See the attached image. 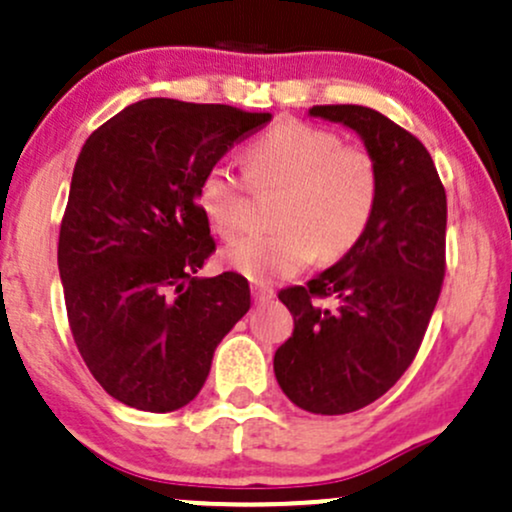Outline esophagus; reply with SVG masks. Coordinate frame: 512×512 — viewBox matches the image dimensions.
Wrapping results in <instances>:
<instances>
[{"mask_svg":"<svg viewBox=\"0 0 512 512\" xmlns=\"http://www.w3.org/2000/svg\"><path fill=\"white\" fill-rule=\"evenodd\" d=\"M272 298H274V289H269V286H262V284L252 286V301H255L257 305L269 303Z\"/></svg>","mask_w":512,"mask_h":512,"instance_id":"obj_1","label":"esophagus"}]
</instances>
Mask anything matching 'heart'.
I'll use <instances>...</instances> for the list:
<instances>
[{
  "label": "heart",
  "mask_w": 512,
  "mask_h": 512,
  "mask_svg": "<svg viewBox=\"0 0 512 512\" xmlns=\"http://www.w3.org/2000/svg\"><path fill=\"white\" fill-rule=\"evenodd\" d=\"M245 175L228 163L209 166L199 178L197 204L211 231L233 240L248 219L250 185L262 192L281 190L274 207L279 231L223 250V262L255 284L296 276L320 255L344 257L378 209L375 156L308 122H281L255 139L245 151Z\"/></svg>",
  "instance_id": "b5f03b06"
}]
</instances>
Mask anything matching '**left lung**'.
<instances>
[{"label":"left lung","instance_id":"obj_1","mask_svg":"<svg viewBox=\"0 0 512 512\" xmlns=\"http://www.w3.org/2000/svg\"><path fill=\"white\" fill-rule=\"evenodd\" d=\"M310 115L361 134L380 166V199L363 238L279 301L293 334L274 354L284 395L310 414H349L383 397L424 342L445 276L448 199L426 146L363 105H313ZM335 298V308L319 301Z\"/></svg>","mask_w":512,"mask_h":512}]
</instances>
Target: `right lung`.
<instances>
[{"label": "right lung", "instance_id": "add662e5", "mask_svg": "<svg viewBox=\"0 0 512 512\" xmlns=\"http://www.w3.org/2000/svg\"><path fill=\"white\" fill-rule=\"evenodd\" d=\"M269 120L231 105L149 98L86 139L57 264L76 349L117 402L154 414L190 404L216 346L250 310L245 276H197L216 250L197 185Z\"/></svg>", "mask_w": 512, "mask_h": 512}]
</instances>
